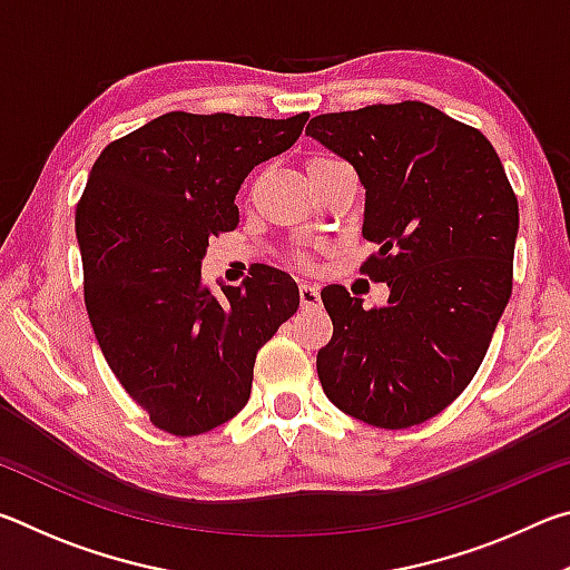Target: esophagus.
Returning a JSON list of instances; mask_svg holds the SVG:
<instances>
[{
    "mask_svg": "<svg viewBox=\"0 0 570 570\" xmlns=\"http://www.w3.org/2000/svg\"><path fill=\"white\" fill-rule=\"evenodd\" d=\"M298 298H302L304 308H316L320 306V288L308 282H302L298 284Z\"/></svg>",
    "mask_w": 570,
    "mask_h": 570,
    "instance_id": "1",
    "label": "esophagus"
}]
</instances>
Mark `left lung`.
<instances>
[{
	"mask_svg": "<svg viewBox=\"0 0 570 570\" xmlns=\"http://www.w3.org/2000/svg\"><path fill=\"white\" fill-rule=\"evenodd\" d=\"M306 135L350 160L364 186L362 272L384 306L332 284V342L316 354L324 394L384 430L435 417L475 377L513 292L518 198L480 130L404 100L316 115Z\"/></svg>",
	"mask_w": 570,
	"mask_h": 570,
	"instance_id": "obj_1",
	"label": "left lung"
}]
</instances>
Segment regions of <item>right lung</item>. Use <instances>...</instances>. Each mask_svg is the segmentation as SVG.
Returning a JSON list of instances; mask_svg holds the SVG:
<instances>
[{"mask_svg": "<svg viewBox=\"0 0 570 570\" xmlns=\"http://www.w3.org/2000/svg\"><path fill=\"white\" fill-rule=\"evenodd\" d=\"M306 120L166 112L95 160L75 214L85 306L115 377L163 432L204 435L244 410L256 352L298 308L286 272L264 266L216 296L200 262L238 226L240 183Z\"/></svg>", "mask_w": 570, "mask_h": 570, "instance_id": "right-lung-1", "label": "right lung"}]
</instances>
